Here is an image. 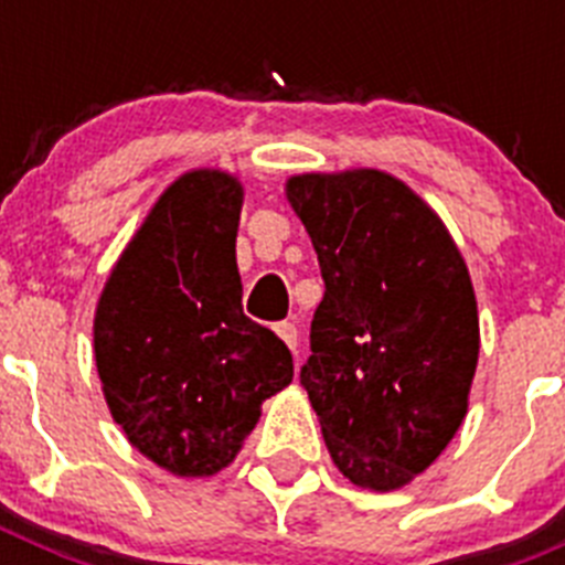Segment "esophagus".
Instances as JSON below:
<instances>
[{
	"instance_id": "34e87169",
	"label": "esophagus",
	"mask_w": 565,
	"mask_h": 565,
	"mask_svg": "<svg viewBox=\"0 0 565 565\" xmlns=\"http://www.w3.org/2000/svg\"><path fill=\"white\" fill-rule=\"evenodd\" d=\"M274 331H277V337L282 339L291 351H297V326H294V322H277Z\"/></svg>"
}]
</instances>
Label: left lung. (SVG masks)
I'll list each match as a JSON object with an SVG mask.
<instances>
[{
  "label": "left lung",
  "mask_w": 565,
  "mask_h": 565,
  "mask_svg": "<svg viewBox=\"0 0 565 565\" xmlns=\"http://www.w3.org/2000/svg\"><path fill=\"white\" fill-rule=\"evenodd\" d=\"M286 194L326 279L299 382L339 472L391 492L467 416L478 364L467 263L438 214L387 172L297 174Z\"/></svg>",
  "instance_id": "1"
}]
</instances>
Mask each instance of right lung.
I'll list each match as a JSON object with an SVG mask.
<instances>
[{
    "mask_svg": "<svg viewBox=\"0 0 565 565\" xmlns=\"http://www.w3.org/2000/svg\"><path fill=\"white\" fill-rule=\"evenodd\" d=\"M239 209L232 174H181L129 239L96 308L109 413L132 447L181 478L228 467L259 404L294 379L286 342L243 313Z\"/></svg>",
    "mask_w": 565,
    "mask_h": 565,
    "instance_id": "1",
    "label": "right lung"
}]
</instances>
